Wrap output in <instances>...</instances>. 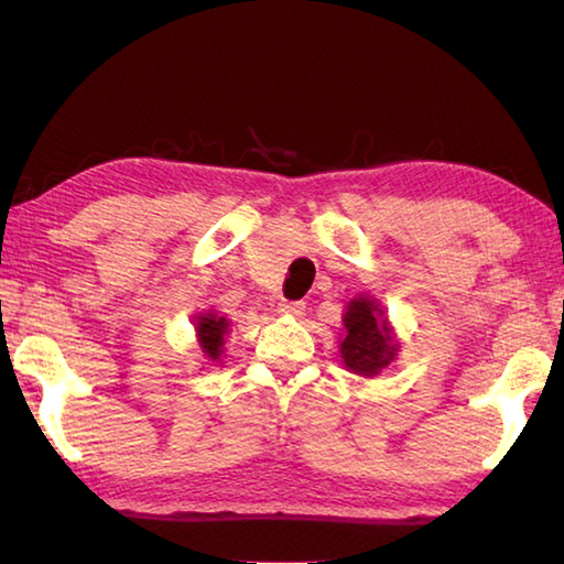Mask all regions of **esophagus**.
I'll return each instance as SVG.
<instances>
[{
  "label": "esophagus",
  "instance_id": "obj_1",
  "mask_svg": "<svg viewBox=\"0 0 564 564\" xmlns=\"http://www.w3.org/2000/svg\"><path fill=\"white\" fill-rule=\"evenodd\" d=\"M303 311H305V303H303V301H281V303H279V313H281V316L299 318V316H303Z\"/></svg>",
  "mask_w": 564,
  "mask_h": 564
}]
</instances>
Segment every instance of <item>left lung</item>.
Masks as SVG:
<instances>
[{"label":"left lung","instance_id":"left-lung-1","mask_svg":"<svg viewBox=\"0 0 564 564\" xmlns=\"http://www.w3.org/2000/svg\"><path fill=\"white\" fill-rule=\"evenodd\" d=\"M400 340L390 326L388 313L373 295H356L343 313L340 360L350 373L373 378L395 360Z\"/></svg>","mask_w":564,"mask_h":564}]
</instances>
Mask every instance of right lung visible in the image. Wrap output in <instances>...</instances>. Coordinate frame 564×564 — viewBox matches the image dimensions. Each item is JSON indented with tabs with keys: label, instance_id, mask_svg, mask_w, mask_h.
Segmentation results:
<instances>
[{
	"label": "right lung",
	"instance_id": "add662e5",
	"mask_svg": "<svg viewBox=\"0 0 564 564\" xmlns=\"http://www.w3.org/2000/svg\"><path fill=\"white\" fill-rule=\"evenodd\" d=\"M194 330L198 348H202L204 358L208 362H221L224 356V343L228 336V328H231V321L226 316H218L216 311H204L194 318Z\"/></svg>",
	"mask_w": 564,
	"mask_h": 564
}]
</instances>
